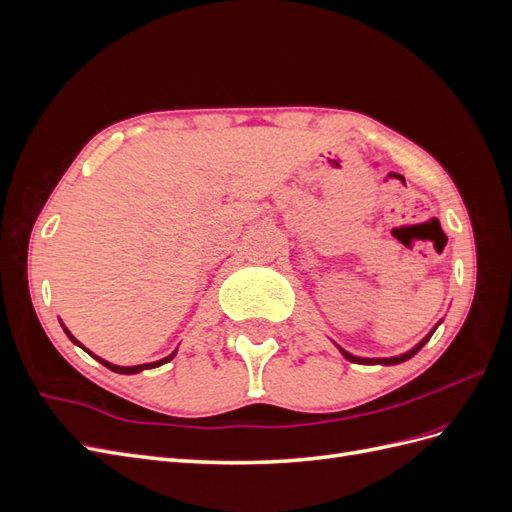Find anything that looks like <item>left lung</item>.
I'll return each instance as SVG.
<instances>
[{"label": "left lung", "instance_id": "8db88e82", "mask_svg": "<svg viewBox=\"0 0 512 512\" xmlns=\"http://www.w3.org/2000/svg\"><path fill=\"white\" fill-rule=\"evenodd\" d=\"M442 322V320H440ZM440 322L436 324V327H433V331H429L423 339H421V342H418L414 348H410L408 352H404V354H399V356H389V359H363V356H354V354H350V352H346L344 348H339V352H342L344 356H346V359L348 361H352V363H361V365H399V363H404V361H408V359H412V356L418 352V350H421L427 342H429V337L433 335V333H436V329L440 327Z\"/></svg>", "mask_w": 512, "mask_h": 512}]
</instances>
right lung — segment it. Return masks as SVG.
I'll return each mask as SVG.
<instances>
[{
    "mask_svg": "<svg viewBox=\"0 0 512 512\" xmlns=\"http://www.w3.org/2000/svg\"><path fill=\"white\" fill-rule=\"evenodd\" d=\"M61 322V320H59ZM61 327H64V322H61ZM64 333L70 337V342L72 344H76V346H81L87 354H91V356H94V359L96 361H100L104 367H108V369H111V371H117V374H138V371H143V369H153V367H160V365H164V363H168L170 359H175V354H177V350L175 352H170L168 356H164V359H160V361H153V363H143V365H134V367H121V365H113V363H108V361H104V359H100V356H96L94 352H89L81 342H79V339H76L66 327H64Z\"/></svg>",
    "mask_w": 512,
    "mask_h": 512,
    "instance_id": "obj_1",
    "label": "right lung"
}]
</instances>
